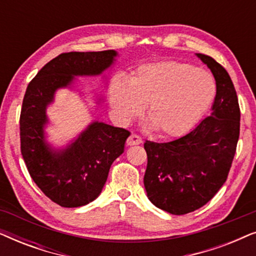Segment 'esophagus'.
I'll list each match as a JSON object with an SVG mask.
<instances>
[{
    "label": "esophagus",
    "mask_w": 256,
    "mask_h": 256,
    "mask_svg": "<svg viewBox=\"0 0 256 256\" xmlns=\"http://www.w3.org/2000/svg\"><path fill=\"white\" fill-rule=\"evenodd\" d=\"M140 143H142V138L136 134H132L127 138V146H136L140 144Z\"/></svg>",
    "instance_id": "obj_1"
}]
</instances>
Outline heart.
<instances>
[{
  "instance_id": "heart-1",
  "label": "heart",
  "mask_w": 256,
  "mask_h": 256,
  "mask_svg": "<svg viewBox=\"0 0 256 256\" xmlns=\"http://www.w3.org/2000/svg\"><path fill=\"white\" fill-rule=\"evenodd\" d=\"M216 96V82L205 70L177 62L146 64L136 70L127 82L113 80L110 101L122 122L146 115L162 138H178L190 132L208 110Z\"/></svg>"
}]
</instances>
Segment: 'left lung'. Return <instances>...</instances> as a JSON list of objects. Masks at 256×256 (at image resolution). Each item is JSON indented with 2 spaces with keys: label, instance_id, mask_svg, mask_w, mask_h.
<instances>
[{
  "label": "left lung",
  "instance_id": "left-lung-1",
  "mask_svg": "<svg viewBox=\"0 0 256 256\" xmlns=\"http://www.w3.org/2000/svg\"><path fill=\"white\" fill-rule=\"evenodd\" d=\"M197 56L216 79L211 115L180 138L144 143L146 196L157 208L176 216L200 208L220 190L232 166L240 134V107L230 74L210 56Z\"/></svg>",
  "mask_w": 256,
  "mask_h": 256
}]
</instances>
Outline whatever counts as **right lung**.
<instances>
[{"label":"right lung","instance_id":"obj_1","mask_svg":"<svg viewBox=\"0 0 256 256\" xmlns=\"http://www.w3.org/2000/svg\"><path fill=\"white\" fill-rule=\"evenodd\" d=\"M115 56L114 50L65 52L44 65L26 87L20 116V152L37 186L62 208H79L98 198L130 132L94 122L68 149L52 152L43 136L45 108L73 76L100 74Z\"/></svg>","mask_w":256,"mask_h":256}]
</instances>
